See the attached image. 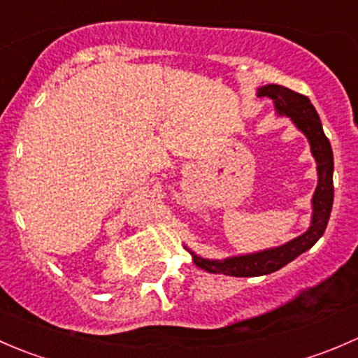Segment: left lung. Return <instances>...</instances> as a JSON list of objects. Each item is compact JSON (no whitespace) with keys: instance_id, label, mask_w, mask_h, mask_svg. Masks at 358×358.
Returning a JSON list of instances; mask_svg holds the SVG:
<instances>
[{"instance_id":"left-lung-1","label":"left lung","mask_w":358,"mask_h":358,"mask_svg":"<svg viewBox=\"0 0 358 358\" xmlns=\"http://www.w3.org/2000/svg\"><path fill=\"white\" fill-rule=\"evenodd\" d=\"M258 96H266L273 100V106L279 115H287L294 122L296 128L308 138L310 150L317 162V189L312 197V223L308 230L289 243L279 248L265 249L251 255L230 256L225 259H206L190 251L194 263L209 273H225L232 277H258L277 272L284 265L298 258L301 252L308 251L326 232L333 209L334 185H333V149L324 133L320 117L308 96L292 92L280 85H266L258 88Z\"/></svg>"}]
</instances>
